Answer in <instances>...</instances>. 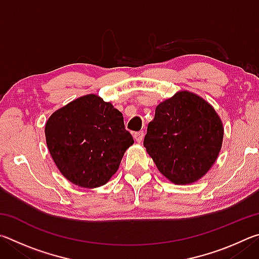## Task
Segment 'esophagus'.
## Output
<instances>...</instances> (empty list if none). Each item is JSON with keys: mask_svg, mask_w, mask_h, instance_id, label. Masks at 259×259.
I'll list each match as a JSON object with an SVG mask.
<instances>
[{"mask_svg": "<svg viewBox=\"0 0 259 259\" xmlns=\"http://www.w3.org/2000/svg\"><path fill=\"white\" fill-rule=\"evenodd\" d=\"M134 137H135V140L136 142L140 143L144 138V131H137V133L134 134Z\"/></svg>", "mask_w": 259, "mask_h": 259, "instance_id": "1", "label": "esophagus"}]
</instances>
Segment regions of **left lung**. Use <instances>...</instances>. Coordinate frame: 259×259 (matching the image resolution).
Wrapping results in <instances>:
<instances>
[{
	"instance_id": "obj_1",
	"label": "left lung",
	"mask_w": 259,
	"mask_h": 259,
	"mask_svg": "<svg viewBox=\"0 0 259 259\" xmlns=\"http://www.w3.org/2000/svg\"><path fill=\"white\" fill-rule=\"evenodd\" d=\"M222 121L199 96L181 91L157 105L144 146L159 171L175 184H191L211 168L223 142Z\"/></svg>"
}]
</instances>
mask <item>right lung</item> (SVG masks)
<instances>
[{
	"label": "right lung",
	"mask_w": 259,
	"mask_h": 259,
	"mask_svg": "<svg viewBox=\"0 0 259 259\" xmlns=\"http://www.w3.org/2000/svg\"><path fill=\"white\" fill-rule=\"evenodd\" d=\"M46 138L65 178L87 188L106 184L134 144L122 113L96 95L83 96L52 114Z\"/></svg>",
	"instance_id": "1"
}]
</instances>
